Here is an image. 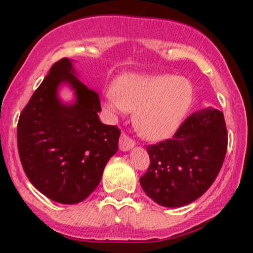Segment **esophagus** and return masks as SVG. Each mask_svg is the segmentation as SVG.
<instances>
[{"instance_id":"esophagus-1","label":"esophagus","mask_w":253,"mask_h":253,"mask_svg":"<svg viewBox=\"0 0 253 253\" xmlns=\"http://www.w3.org/2000/svg\"><path fill=\"white\" fill-rule=\"evenodd\" d=\"M134 141L129 138V136H126V133H122L120 137V150L126 152L129 151L130 148H132L134 146Z\"/></svg>"}]
</instances>
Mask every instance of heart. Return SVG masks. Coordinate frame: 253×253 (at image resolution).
<instances>
[{"mask_svg": "<svg viewBox=\"0 0 253 253\" xmlns=\"http://www.w3.org/2000/svg\"><path fill=\"white\" fill-rule=\"evenodd\" d=\"M106 108L115 115L133 113V126L144 138L159 141L171 137L193 102L189 79L172 75H126L114 84Z\"/></svg>", "mask_w": 253, "mask_h": 253, "instance_id": "heart-1", "label": "heart"}]
</instances>
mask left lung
<instances>
[{"label":"left lung","mask_w":253,"mask_h":253,"mask_svg":"<svg viewBox=\"0 0 253 253\" xmlns=\"http://www.w3.org/2000/svg\"><path fill=\"white\" fill-rule=\"evenodd\" d=\"M227 144L222 112L207 108L191 114L171 139L146 146L151 164L139 179L141 188L165 207L195 202L215 181Z\"/></svg>","instance_id":"8db88e82"}]
</instances>
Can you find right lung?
Instances as JSON below:
<instances>
[{
	"mask_svg": "<svg viewBox=\"0 0 253 253\" xmlns=\"http://www.w3.org/2000/svg\"><path fill=\"white\" fill-rule=\"evenodd\" d=\"M63 84L75 91L74 103L58 98ZM100 110L98 93L83 84L64 57L53 64L20 114L17 145L23 169L54 202L77 204L87 198L119 150L121 130L101 123Z\"/></svg>",
	"mask_w": 253,
	"mask_h": 253,
	"instance_id": "1",
	"label": "right lung"
}]
</instances>
